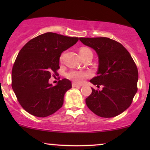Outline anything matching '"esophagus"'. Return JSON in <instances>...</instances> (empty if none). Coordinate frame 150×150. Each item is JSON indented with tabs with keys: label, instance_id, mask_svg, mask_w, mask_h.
<instances>
[{
	"label": "esophagus",
	"instance_id": "obj_1",
	"mask_svg": "<svg viewBox=\"0 0 150 150\" xmlns=\"http://www.w3.org/2000/svg\"><path fill=\"white\" fill-rule=\"evenodd\" d=\"M81 85H79V84H77L76 83H72V87H81Z\"/></svg>",
	"mask_w": 150,
	"mask_h": 150
}]
</instances>
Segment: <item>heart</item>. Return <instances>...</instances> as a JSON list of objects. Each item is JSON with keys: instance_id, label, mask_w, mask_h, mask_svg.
<instances>
[{"instance_id": "obj_1", "label": "heart", "mask_w": 150, "mask_h": 150, "mask_svg": "<svg viewBox=\"0 0 150 150\" xmlns=\"http://www.w3.org/2000/svg\"><path fill=\"white\" fill-rule=\"evenodd\" d=\"M88 52H91V51L90 49L85 48V47L81 48L79 50L80 55H84ZM62 59L63 55L60 57V60H62ZM91 76V74L89 71H83L81 70H71L66 74V77L67 79H70L77 83H83L86 79L90 77Z\"/></svg>"}]
</instances>
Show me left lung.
Masks as SVG:
<instances>
[{"instance_id": "obj_1", "label": "left lung", "mask_w": 150, "mask_h": 150, "mask_svg": "<svg viewBox=\"0 0 150 150\" xmlns=\"http://www.w3.org/2000/svg\"><path fill=\"white\" fill-rule=\"evenodd\" d=\"M83 44L96 50L99 59L97 76L90 82L102 90L91 88L87 106L102 117H113L126 110L137 89L139 73L134 60L122 44L108 38H80Z\"/></svg>"}]
</instances>
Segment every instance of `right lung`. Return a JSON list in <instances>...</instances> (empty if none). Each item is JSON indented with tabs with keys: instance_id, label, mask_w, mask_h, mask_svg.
Here are the masks:
<instances>
[{
	"instance_id": "1",
	"label": "right lung",
	"mask_w": 150,
	"mask_h": 150,
	"mask_svg": "<svg viewBox=\"0 0 150 150\" xmlns=\"http://www.w3.org/2000/svg\"><path fill=\"white\" fill-rule=\"evenodd\" d=\"M79 41L54 33H46L30 40L18 53L11 71V86L18 102L28 113L45 117L62 107L63 97L71 83L63 79L52 86L61 53Z\"/></svg>"
}]
</instances>
